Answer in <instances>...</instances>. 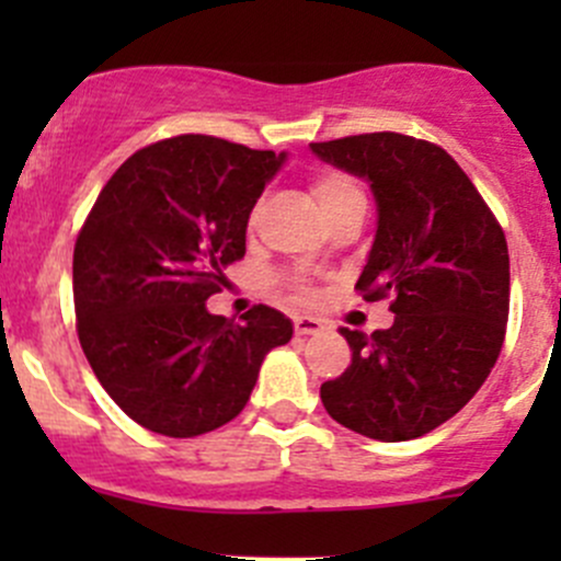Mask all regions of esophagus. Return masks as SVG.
<instances>
[{
	"label": "esophagus",
	"mask_w": 561,
	"mask_h": 561,
	"mask_svg": "<svg viewBox=\"0 0 561 561\" xmlns=\"http://www.w3.org/2000/svg\"><path fill=\"white\" fill-rule=\"evenodd\" d=\"M293 328H296L298 336H312V333H320L325 325H322V320H317V317L301 314L293 320Z\"/></svg>",
	"instance_id": "1"
}]
</instances>
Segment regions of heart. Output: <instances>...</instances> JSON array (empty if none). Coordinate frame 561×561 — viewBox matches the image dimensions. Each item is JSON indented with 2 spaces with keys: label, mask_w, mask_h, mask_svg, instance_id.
<instances>
[{
  "label": "heart",
  "mask_w": 561,
  "mask_h": 561,
  "mask_svg": "<svg viewBox=\"0 0 561 561\" xmlns=\"http://www.w3.org/2000/svg\"><path fill=\"white\" fill-rule=\"evenodd\" d=\"M317 203H320L322 211H331V208H336L339 203L347 201L350 195H358V186H355L353 179H347V175L342 173H322L314 179V186H312ZM304 293V290H301Z\"/></svg>",
  "instance_id": "heart-1"
}]
</instances>
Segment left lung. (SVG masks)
<instances>
[{
    "instance_id": "1",
    "label": "left lung",
    "mask_w": 561,
    "mask_h": 561,
    "mask_svg": "<svg viewBox=\"0 0 561 561\" xmlns=\"http://www.w3.org/2000/svg\"><path fill=\"white\" fill-rule=\"evenodd\" d=\"M369 184L377 233L358 287L393 298V325L339 328L347 371L322 382L328 415L380 443H404L456 415L500 358L511 309V257L491 208L439 146L399 133L309 144Z\"/></svg>"
}]
</instances>
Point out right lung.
<instances>
[{
	"mask_svg": "<svg viewBox=\"0 0 561 561\" xmlns=\"http://www.w3.org/2000/svg\"><path fill=\"white\" fill-rule=\"evenodd\" d=\"M287 154L214 135L135 151L100 192L72 254L78 339L113 401L144 428L197 437L247 407L260 364L293 322L206 301L247 252V222Z\"/></svg>",
	"mask_w": 561,
	"mask_h": 561,
	"instance_id": "obj_1",
	"label": "right lung"
}]
</instances>
